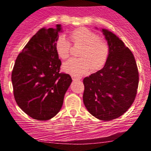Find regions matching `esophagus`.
I'll return each mask as SVG.
<instances>
[{
    "mask_svg": "<svg viewBox=\"0 0 151 151\" xmlns=\"http://www.w3.org/2000/svg\"><path fill=\"white\" fill-rule=\"evenodd\" d=\"M72 79H73V80H80V79H81V77H74V76H72Z\"/></svg>",
    "mask_w": 151,
    "mask_h": 151,
    "instance_id": "1",
    "label": "esophagus"
}]
</instances>
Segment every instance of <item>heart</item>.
<instances>
[{
  "label": "heart",
  "mask_w": 151,
  "mask_h": 151,
  "mask_svg": "<svg viewBox=\"0 0 151 151\" xmlns=\"http://www.w3.org/2000/svg\"><path fill=\"white\" fill-rule=\"evenodd\" d=\"M74 45H81L80 58L71 59L63 65V70L73 76H81L91 70L98 71L105 65L110 53V47L105 40L100 38L96 32L86 28L78 27L70 32ZM55 48L58 55L63 60L72 55L70 41L64 35L58 36L55 40Z\"/></svg>",
  "instance_id": "heart-1"
}]
</instances>
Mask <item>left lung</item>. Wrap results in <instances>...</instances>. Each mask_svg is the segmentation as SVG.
Instances as JSON below:
<instances>
[{"label":"left lung","instance_id":"8db88e82","mask_svg":"<svg viewBox=\"0 0 151 151\" xmlns=\"http://www.w3.org/2000/svg\"><path fill=\"white\" fill-rule=\"evenodd\" d=\"M110 47L104 67L83 79V101L91 115L111 121L123 115L134 101L139 74L132 52L110 31L102 30Z\"/></svg>","mask_w":151,"mask_h":151}]
</instances>
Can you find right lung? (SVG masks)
I'll return each mask as SVG.
<instances>
[{
	"label": "right lung",
	"mask_w": 151,
	"mask_h": 151,
	"mask_svg": "<svg viewBox=\"0 0 151 151\" xmlns=\"http://www.w3.org/2000/svg\"><path fill=\"white\" fill-rule=\"evenodd\" d=\"M60 30V25L40 29L17 57L12 71L17 104L38 121L49 120L60 111L72 81L70 74L60 72L55 40Z\"/></svg>",
	"instance_id": "obj_1"
}]
</instances>
